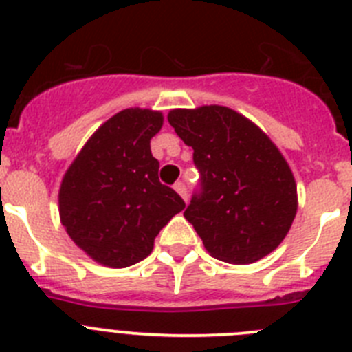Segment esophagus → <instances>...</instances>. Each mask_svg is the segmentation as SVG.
Segmentation results:
<instances>
[{"label": "esophagus", "instance_id": "obj_1", "mask_svg": "<svg viewBox=\"0 0 352 352\" xmlns=\"http://www.w3.org/2000/svg\"><path fill=\"white\" fill-rule=\"evenodd\" d=\"M174 190L178 192L179 195H182L183 199H185V203L188 201V190H186V185L183 182H178L176 185H174Z\"/></svg>", "mask_w": 352, "mask_h": 352}]
</instances>
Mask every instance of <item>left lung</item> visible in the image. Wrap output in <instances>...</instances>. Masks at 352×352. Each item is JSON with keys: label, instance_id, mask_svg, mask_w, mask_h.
<instances>
[{"label": "left lung", "instance_id": "1", "mask_svg": "<svg viewBox=\"0 0 352 352\" xmlns=\"http://www.w3.org/2000/svg\"><path fill=\"white\" fill-rule=\"evenodd\" d=\"M170 126L194 149L199 188L185 210L214 259L250 264L268 256L298 210L287 162L252 121L222 105L170 111Z\"/></svg>", "mask_w": 352, "mask_h": 352}]
</instances>
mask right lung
I'll return each mask as SVG.
<instances>
[{"label": "right lung", "mask_w": 352, "mask_h": 352, "mask_svg": "<svg viewBox=\"0 0 352 352\" xmlns=\"http://www.w3.org/2000/svg\"><path fill=\"white\" fill-rule=\"evenodd\" d=\"M160 113L125 109L105 121L68 167L60 217L74 243L96 263L126 268L148 257L162 227L185 201L158 179L149 141Z\"/></svg>", "instance_id": "1"}]
</instances>
